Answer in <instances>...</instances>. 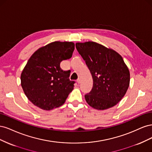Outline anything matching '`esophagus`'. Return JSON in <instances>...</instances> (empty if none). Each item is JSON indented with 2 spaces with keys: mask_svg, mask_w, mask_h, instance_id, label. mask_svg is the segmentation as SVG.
<instances>
[{
  "mask_svg": "<svg viewBox=\"0 0 152 152\" xmlns=\"http://www.w3.org/2000/svg\"><path fill=\"white\" fill-rule=\"evenodd\" d=\"M77 81V83H78V84H80V82H81V79H78Z\"/></svg>",
  "mask_w": 152,
  "mask_h": 152,
  "instance_id": "obj_1",
  "label": "esophagus"
}]
</instances>
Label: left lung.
Masks as SVG:
<instances>
[{
	"mask_svg": "<svg viewBox=\"0 0 152 152\" xmlns=\"http://www.w3.org/2000/svg\"><path fill=\"white\" fill-rule=\"evenodd\" d=\"M75 45L93 80V89L84 96L87 104L99 110L116 105L130 83V72L122 57L115 50L93 41Z\"/></svg>",
	"mask_w": 152,
	"mask_h": 152,
	"instance_id": "1",
	"label": "left lung"
}]
</instances>
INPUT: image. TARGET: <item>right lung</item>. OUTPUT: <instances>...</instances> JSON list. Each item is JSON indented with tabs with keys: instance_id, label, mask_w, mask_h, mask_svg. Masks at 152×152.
I'll list each match as a JSON object with an SVG mask.
<instances>
[{
	"instance_id": "obj_1",
	"label": "right lung",
	"mask_w": 152,
	"mask_h": 152,
	"mask_svg": "<svg viewBox=\"0 0 152 152\" xmlns=\"http://www.w3.org/2000/svg\"><path fill=\"white\" fill-rule=\"evenodd\" d=\"M75 49L72 42L55 41L41 47L31 55L21 74L25 95L36 107L50 110L65 103L73 89L70 71L60 68L63 60L70 59Z\"/></svg>"
}]
</instances>
